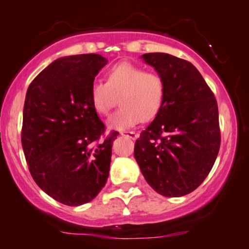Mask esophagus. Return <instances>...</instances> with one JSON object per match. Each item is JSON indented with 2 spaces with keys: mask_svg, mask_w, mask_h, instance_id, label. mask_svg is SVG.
Wrapping results in <instances>:
<instances>
[{
  "mask_svg": "<svg viewBox=\"0 0 249 249\" xmlns=\"http://www.w3.org/2000/svg\"><path fill=\"white\" fill-rule=\"evenodd\" d=\"M120 133H122L123 136H125V137L131 138V140H136V138L138 137V133H136L133 131H122Z\"/></svg>",
  "mask_w": 249,
  "mask_h": 249,
  "instance_id": "obj_1",
  "label": "esophagus"
}]
</instances>
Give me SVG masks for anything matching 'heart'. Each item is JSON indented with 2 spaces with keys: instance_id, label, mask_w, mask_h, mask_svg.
<instances>
[{
  "instance_id": "heart-1",
  "label": "heart",
  "mask_w": 249,
  "mask_h": 249,
  "mask_svg": "<svg viewBox=\"0 0 249 249\" xmlns=\"http://www.w3.org/2000/svg\"><path fill=\"white\" fill-rule=\"evenodd\" d=\"M164 95L166 83L161 75L131 63L114 65L107 72L106 82L94 81L89 88L91 106L103 116L111 111L118 98L122 107L108 120V126L116 130L153 119L163 105Z\"/></svg>"
}]
</instances>
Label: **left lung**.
Segmentation results:
<instances>
[{"label": "left lung", "instance_id": "obj_1", "mask_svg": "<svg viewBox=\"0 0 249 249\" xmlns=\"http://www.w3.org/2000/svg\"><path fill=\"white\" fill-rule=\"evenodd\" d=\"M163 77L161 109L135 143L146 182L164 197L195 191L213 168L221 145L218 106L197 68L168 53L143 54Z\"/></svg>", "mask_w": 249, "mask_h": 249}]
</instances>
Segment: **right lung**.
I'll return each instance as SVG.
<instances>
[{
  "instance_id": "1",
  "label": "right lung",
  "mask_w": 249,
  "mask_h": 249,
  "mask_svg": "<svg viewBox=\"0 0 249 249\" xmlns=\"http://www.w3.org/2000/svg\"><path fill=\"white\" fill-rule=\"evenodd\" d=\"M107 59L98 53L63 57L31 82L21 143L33 180L69 206L93 200L108 178L112 143L94 111L89 88Z\"/></svg>"
}]
</instances>
